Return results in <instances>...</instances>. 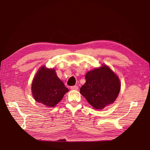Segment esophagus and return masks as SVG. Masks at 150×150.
Returning a JSON list of instances; mask_svg holds the SVG:
<instances>
[{
	"label": "esophagus",
	"instance_id": "esophagus-1",
	"mask_svg": "<svg viewBox=\"0 0 150 150\" xmlns=\"http://www.w3.org/2000/svg\"><path fill=\"white\" fill-rule=\"evenodd\" d=\"M71 89L72 90H78V86H72L71 87Z\"/></svg>",
	"mask_w": 150,
	"mask_h": 150
}]
</instances>
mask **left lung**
<instances>
[{
    "label": "left lung",
    "mask_w": 150,
    "mask_h": 150,
    "mask_svg": "<svg viewBox=\"0 0 150 150\" xmlns=\"http://www.w3.org/2000/svg\"><path fill=\"white\" fill-rule=\"evenodd\" d=\"M86 82L80 93L95 109H103L114 103L121 88L120 79L107 66L86 73Z\"/></svg>",
    "instance_id": "obj_1"
}]
</instances>
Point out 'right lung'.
Returning a JSON list of instances; mask_svg holds the SVG:
<instances>
[{"mask_svg": "<svg viewBox=\"0 0 150 150\" xmlns=\"http://www.w3.org/2000/svg\"><path fill=\"white\" fill-rule=\"evenodd\" d=\"M68 91L55 70L44 66L38 71L32 84V93L35 101L48 107L56 106Z\"/></svg>", "mask_w": 150, "mask_h": 150, "instance_id": "1", "label": "right lung"}]
</instances>
